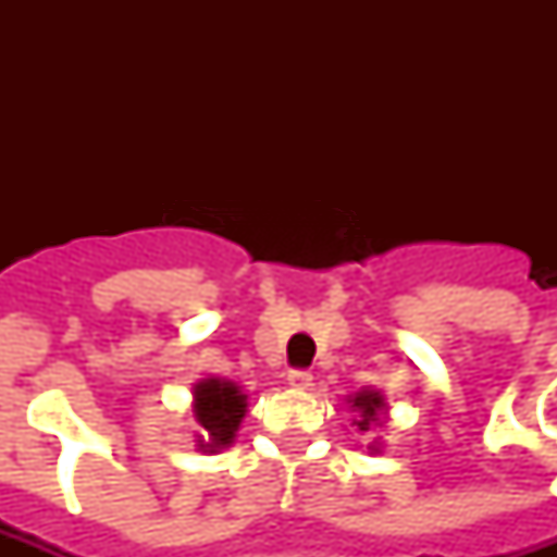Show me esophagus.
I'll list each match as a JSON object with an SVG mask.
<instances>
[{
	"instance_id": "obj_1",
	"label": "esophagus",
	"mask_w": 557,
	"mask_h": 557,
	"mask_svg": "<svg viewBox=\"0 0 557 557\" xmlns=\"http://www.w3.org/2000/svg\"><path fill=\"white\" fill-rule=\"evenodd\" d=\"M288 387L292 389H309L312 387V372L309 370H292L288 372Z\"/></svg>"
}]
</instances>
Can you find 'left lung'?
<instances>
[{"mask_svg":"<svg viewBox=\"0 0 557 557\" xmlns=\"http://www.w3.org/2000/svg\"><path fill=\"white\" fill-rule=\"evenodd\" d=\"M347 405L349 410H352V428H356L358 433H372L375 428H381V424L387 422L389 405L381 389H358V393L347 396ZM381 448H384V445H381V436H375V440L367 445L370 454H381Z\"/></svg>","mask_w":557,"mask_h":557,"instance_id":"left-lung-1","label":"left lung"}]
</instances>
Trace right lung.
Segmentation results:
<instances>
[{
  "label": "right lung",
  "mask_w": 557,
  "mask_h": 557,
  "mask_svg": "<svg viewBox=\"0 0 557 557\" xmlns=\"http://www.w3.org/2000/svg\"><path fill=\"white\" fill-rule=\"evenodd\" d=\"M248 413V396L236 381L227 379H201L193 384V416H196V448L201 454H216L231 448L236 431Z\"/></svg>",
  "instance_id": "add662e5"
}]
</instances>
